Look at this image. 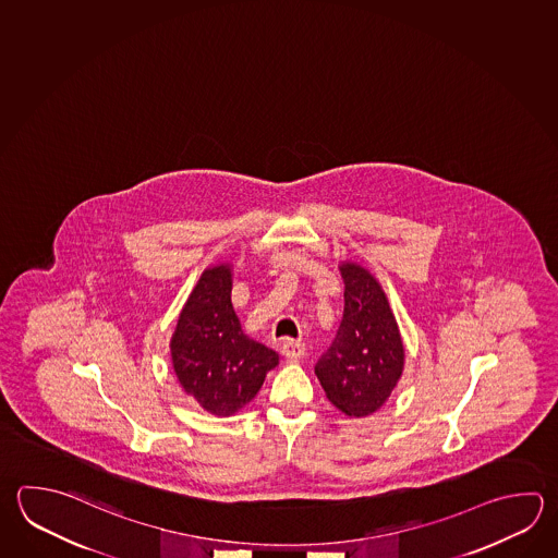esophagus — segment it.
I'll return each instance as SVG.
<instances>
[{
    "label": "esophagus",
    "mask_w": 558,
    "mask_h": 558,
    "mask_svg": "<svg viewBox=\"0 0 558 558\" xmlns=\"http://www.w3.org/2000/svg\"><path fill=\"white\" fill-rule=\"evenodd\" d=\"M279 349H281V354H283L287 361H299V359H303V356H305L306 352L305 344H303L301 340H281Z\"/></svg>",
    "instance_id": "esophagus-1"
}]
</instances>
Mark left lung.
<instances>
[{"label":"left lung","instance_id":"left-lung-1","mask_svg":"<svg viewBox=\"0 0 558 558\" xmlns=\"http://www.w3.org/2000/svg\"><path fill=\"white\" fill-rule=\"evenodd\" d=\"M344 313L315 374L328 402L350 417L380 410L404 372V342L383 284L356 262H340Z\"/></svg>","mask_w":558,"mask_h":558}]
</instances>
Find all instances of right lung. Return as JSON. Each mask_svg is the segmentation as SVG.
<instances>
[{"label":"right lung","instance_id":"1","mask_svg":"<svg viewBox=\"0 0 558 558\" xmlns=\"http://www.w3.org/2000/svg\"><path fill=\"white\" fill-rule=\"evenodd\" d=\"M231 263L209 265L180 311L170 354L182 390L202 410L228 417L262 390L279 354L250 339L231 305Z\"/></svg>","mask_w":558,"mask_h":558}]
</instances>
